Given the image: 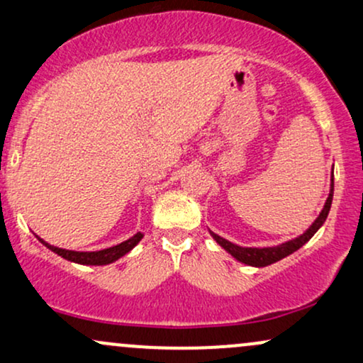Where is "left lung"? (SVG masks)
I'll return each mask as SVG.
<instances>
[{
  "instance_id": "obj_1",
  "label": "left lung",
  "mask_w": 363,
  "mask_h": 363,
  "mask_svg": "<svg viewBox=\"0 0 363 363\" xmlns=\"http://www.w3.org/2000/svg\"><path fill=\"white\" fill-rule=\"evenodd\" d=\"M333 191H335V177H333V174H331V184H329L328 199H326V203H324L320 213L318 215V218L312 222L311 227L307 228L303 234L295 237V239L286 240V242H283V244L273 245V247H242V245H237L234 242H230V240L223 239V237H220L218 234H215V232H211V230H210V235L213 237L215 242L218 244L220 247H223L225 251L230 254L232 257H235L239 262H244V264H247V266H254V268H264V266H269V264H273V262L283 259V257L290 256L291 252H295L297 249H301L303 244L309 242V240L312 239V235H314L315 232L323 227V223L326 222L329 208H331V203H333Z\"/></svg>"
}]
</instances>
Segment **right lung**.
<instances>
[{"instance_id": "1", "label": "right lung", "mask_w": 363, "mask_h": 363, "mask_svg": "<svg viewBox=\"0 0 363 363\" xmlns=\"http://www.w3.org/2000/svg\"><path fill=\"white\" fill-rule=\"evenodd\" d=\"M35 237L49 249V251L56 252L57 256L62 257V259L77 262V264H85V266H106L121 259L123 256H126V254L131 251V249L135 247L141 239H143V232H136L135 235L129 237V239L124 240V242L112 245V247H107V249H101V251H72V249L56 247V245L45 242V240L40 239L39 235Z\"/></svg>"}]
</instances>
